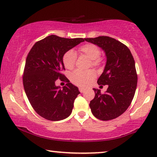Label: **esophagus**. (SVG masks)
Wrapping results in <instances>:
<instances>
[{
  "instance_id": "34e87169",
  "label": "esophagus",
  "mask_w": 157,
  "mask_h": 157,
  "mask_svg": "<svg viewBox=\"0 0 157 157\" xmlns=\"http://www.w3.org/2000/svg\"><path fill=\"white\" fill-rule=\"evenodd\" d=\"M79 90L80 91V93H84L85 89H84V88H82V87H79Z\"/></svg>"
}]
</instances>
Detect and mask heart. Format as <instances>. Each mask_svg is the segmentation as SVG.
<instances>
[{
  "label": "heart",
  "mask_w": 157,
  "mask_h": 157,
  "mask_svg": "<svg viewBox=\"0 0 157 157\" xmlns=\"http://www.w3.org/2000/svg\"><path fill=\"white\" fill-rule=\"evenodd\" d=\"M79 51L82 53L86 55L88 58L91 59V64L93 66H97L100 63V50L99 47L93 44H86L79 48ZM77 59V54L73 49L67 51L63 56V62L65 67L68 69H72L75 66ZM95 77V73L93 71L89 70L82 71L76 70L72 73L71 79L73 84L79 86H86L90 83V81Z\"/></svg>",
  "instance_id": "1"
}]
</instances>
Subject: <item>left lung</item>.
<instances>
[{"instance_id": "obj_1", "label": "left lung", "mask_w": 157, "mask_h": 157, "mask_svg": "<svg viewBox=\"0 0 157 157\" xmlns=\"http://www.w3.org/2000/svg\"><path fill=\"white\" fill-rule=\"evenodd\" d=\"M104 51L106 62L99 77V85H108L104 94L93 88L95 96L90 102L93 115L108 121L122 115L132 102L137 84L135 62L130 49L117 40L108 36L84 38Z\"/></svg>"}]
</instances>
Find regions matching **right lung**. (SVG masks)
I'll list each match as a JSON object with an SVG mask.
<instances>
[{
  "label": "right lung",
  "mask_w": 157,
  "mask_h": 157,
  "mask_svg": "<svg viewBox=\"0 0 157 157\" xmlns=\"http://www.w3.org/2000/svg\"><path fill=\"white\" fill-rule=\"evenodd\" d=\"M83 38L69 39L51 35L37 42L27 57L23 86L31 106L42 117L60 121L69 117L79 91L63 74V56ZM67 81L66 86H56L57 79Z\"/></svg>",
  "instance_id": "add662e5"
}]
</instances>
